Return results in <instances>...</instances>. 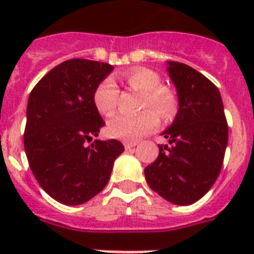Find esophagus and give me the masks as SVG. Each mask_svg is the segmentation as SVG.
Here are the masks:
<instances>
[{
    "instance_id": "esophagus-1",
    "label": "esophagus",
    "mask_w": 254,
    "mask_h": 254,
    "mask_svg": "<svg viewBox=\"0 0 254 254\" xmlns=\"http://www.w3.org/2000/svg\"><path fill=\"white\" fill-rule=\"evenodd\" d=\"M133 147H136V143H128V141H126L125 143V148L128 151V149H132Z\"/></svg>"
}]
</instances>
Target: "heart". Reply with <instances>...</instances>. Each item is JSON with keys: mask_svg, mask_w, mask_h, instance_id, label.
<instances>
[{"mask_svg": "<svg viewBox=\"0 0 254 254\" xmlns=\"http://www.w3.org/2000/svg\"><path fill=\"white\" fill-rule=\"evenodd\" d=\"M129 88L143 94L141 109H151L164 118L175 111V99L170 92L162 88V79L155 71L147 68H132L123 74ZM119 98V88L113 78H105L98 83L92 94L95 109L109 117L115 111ZM159 126L158 115L152 111H143L137 115H114L107 122V133L123 141H135Z\"/></svg>", "mask_w": 254, "mask_h": 254, "instance_id": "1", "label": "heart"}]
</instances>
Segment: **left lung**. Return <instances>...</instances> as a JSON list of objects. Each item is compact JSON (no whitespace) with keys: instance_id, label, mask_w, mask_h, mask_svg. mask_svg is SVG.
I'll return each instance as SVG.
<instances>
[{"instance_id":"8db88e82","label":"left lung","mask_w":254,"mask_h":254,"mask_svg":"<svg viewBox=\"0 0 254 254\" xmlns=\"http://www.w3.org/2000/svg\"><path fill=\"white\" fill-rule=\"evenodd\" d=\"M179 109L162 135L159 156L145 167L151 190L176 205H190L207 193L223 167L228 125L219 88L188 64L167 62Z\"/></svg>"}]
</instances>
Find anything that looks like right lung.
Listing matches in <instances>:
<instances>
[{
  "label": "right lung",
  "instance_id": "1",
  "mask_svg": "<svg viewBox=\"0 0 254 254\" xmlns=\"http://www.w3.org/2000/svg\"><path fill=\"white\" fill-rule=\"evenodd\" d=\"M114 66L68 60L52 68L29 95L23 144L31 172L42 190L66 205L88 201L109 183L119 140H99L105 126L92 102L99 82Z\"/></svg>",
  "mask_w": 254,
  "mask_h": 254
}]
</instances>
